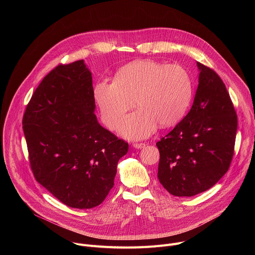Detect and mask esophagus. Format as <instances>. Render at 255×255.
Returning <instances> with one entry per match:
<instances>
[{
	"instance_id": "34e87169",
	"label": "esophagus",
	"mask_w": 255,
	"mask_h": 255,
	"mask_svg": "<svg viewBox=\"0 0 255 255\" xmlns=\"http://www.w3.org/2000/svg\"><path fill=\"white\" fill-rule=\"evenodd\" d=\"M145 146H146V144H145V143H133V147L137 148V149L144 148Z\"/></svg>"
}]
</instances>
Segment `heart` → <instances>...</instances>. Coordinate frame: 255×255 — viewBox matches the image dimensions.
I'll list each match as a JSON object with an SVG mask.
<instances>
[{
  "label": "heart",
  "instance_id": "b5f03b06",
  "mask_svg": "<svg viewBox=\"0 0 255 255\" xmlns=\"http://www.w3.org/2000/svg\"><path fill=\"white\" fill-rule=\"evenodd\" d=\"M194 93L189 71L177 64L137 60L119 69L113 83L99 81L94 99L103 122L114 129L134 107L138 110L124 118L119 133L128 139L150 136L162 128L178 124L186 116Z\"/></svg>",
  "mask_w": 255,
  "mask_h": 255
}]
</instances>
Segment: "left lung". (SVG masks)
Listing matches in <instances>:
<instances>
[{
  "label": "left lung",
  "mask_w": 255,
  "mask_h": 255,
  "mask_svg": "<svg viewBox=\"0 0 255 255\" xmlns=\"http://www.w3.org/2000/svg\"><path fill=\"white\" fill-rule=\"evenodd\" d=\"M199 85L188 115L156 143L157 177L176 197H193L212 188L228 170L237 131L230 96L216 72L197 62Z\"/></svg>",
  "instance_id": "obj_1"
}]
</instances>
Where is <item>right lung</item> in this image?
Listing matches in <instances>:
<instances>
[{
    "label": "right lung",
    "mask_w": 255,
    "mask_h": 255,
    "mask_svg": "<svg viewBox=\"0 0 255 255\" xmlns=\"http://www.w3.org/2000/svg\"><path fill=\"white\" fill-rule=\"evenodd\" d=\"M92 72L85 60L58 65L35 90L23 117L29 160L38 183L64 205L99 206L114 186L128 143L95 115Z\"/></svg>",
    "instance_id": "obj_1"
}]
</instances>
